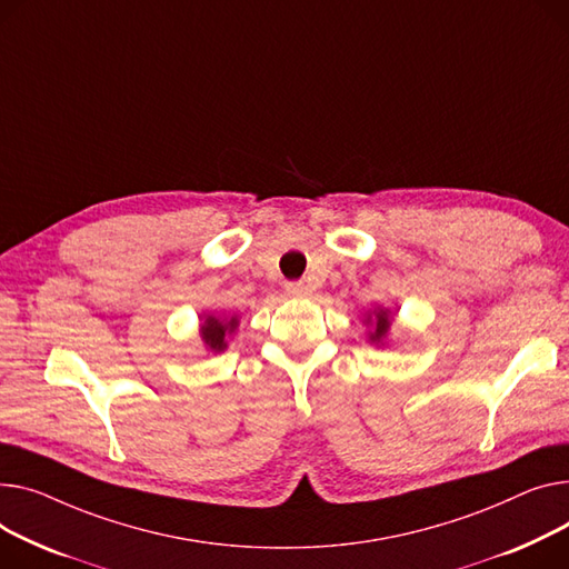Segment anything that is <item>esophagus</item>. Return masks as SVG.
I'll list each match as a JSON object with an SVG mask.
<instances>
[{"label": "esophagus", "mask_w": 569, "mask_h": 569, "mask_svg": "<svg viewBox=\"0 0 569 569\" xmlns=\"http://www.w3.org/2000/svg\"><path fill=\"white\" fill-rule=\"evenodd\" d=\"M286 292L290 297H307L311 290H309V286L305 281H290V283H286Z\"/></svg>", "instance_id": "obj_1"}]
</instances>
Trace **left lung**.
<instances>
[{"mask_svg":"<svg viewBox=\"0 0 569 569\" xmlns=\"http://www.w3.org/2000/svg\"><path fill=\"white\" fill-rule=\"evenodd\" d=\"M389 313L387 311H377L375 313V331L370 333V340H377V343H380V340L387 336V331H389Z\"/></svg>","mask_w":569,"mask_h":569,"instance_id":"left-lung-1","label":"left lung"}]
</instances>
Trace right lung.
I'll return each mask as SVG.
<instances>
[{
	"label": "right lung",
	"mask_w": 569,
	"mask_h": 569,
	"mask_svg": "<svg viewBox=\"0 0 569 569\" xmlns=\"http://www.w3.org/2000/svg\"><path fill=\"white\" fill-rule=\"evenodd\" d=\"M238 327V318L231 320H219L214 316H208L201 329V336L206 340V346L214 352H221L226 348V333L233 331Z\"/></svg>",
	"instance_id": "add662e5"
}]
</instances>
